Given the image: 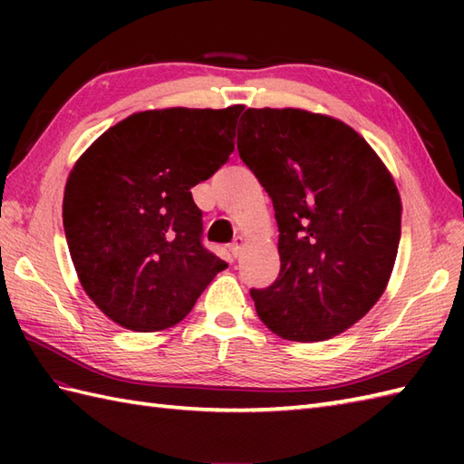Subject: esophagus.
<instances>
[{
  "mask_svg": "<svg viewBox=\"0 0 464 464\" xmlns=\"http://www.w3.org/2000/svg\"><path fill=\"white\" fill-rule=\"evenodd\" d=\"M243 247H245V237H241V235H237V237H235V241L231 243V251H233L235 257H239Z\"/></svg>",
  "mask_w": 464,
  "mask_h": 464,
  "instance_id": "34e87169",
  "label": "esophagus"
}]
</instances>
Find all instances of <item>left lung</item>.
<instances>
[{"label": "left lung", "mask_w": 464, "mask_h": 464, "mask_svg": "<svg viewBox=\"0 0 464 464\" xmlns=\"http://www.w3.org/2000/svg\"><path fill=\"white\" fill-rule=\"evenodd\" d=\"M237 150L269 193L279 227V277L251 289L281 339L327 341L379 301L397 259L401 197L362 137L304 110L241 115Z\"/></svg>", "instance_id": "1"}]
</instances>
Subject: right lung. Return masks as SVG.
Instances as JSON below:
<instances>
[{
  "label": "right lung",
  "mask_w": 464,
  "mask_h": 464,
  "mask_svg": "<svg viewBox=\"0 0 464 464\" xmlns=\"http://www.w3.org/2000/svg\"><path fill=\"white\" fill-rule=\"evenodd\" d=\"M241 111L243 105L133 113L97 137L69 173V255L83 291L121 327H173L227 269L203 247L191 187L229 160Z\"/></svg>",
  "instance_id": "add662e5"
}]
</instances>
